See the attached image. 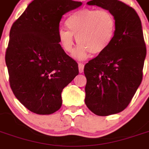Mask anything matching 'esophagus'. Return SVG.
<instances>
[{
  "label": "esophagus",
  "mask_w": 149,
  "mask_h": 149,
  "mask_svg": "<svg viewBox=\"0 0 149 149\" xmlns=\"http://www.w3.org/2000/svg\"><path fill=\"white\" fill-rule=\"evenodd\" d=\"M78 67H79V72H84V65L83 63H79L78 65Z\"/></svg>",
  "instance_id": "esophagus-1"
}]
</instances>
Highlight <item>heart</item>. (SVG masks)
Masks as SVG:
<instances>
[{
    "label": "heart",
    "mask_w": 149,
    "mask_h": 149,
    "mask_svg": "<svg viewBox=\"0 0 149 149\" xmlns=\"http://www.w3.org/2000/svg\"><path fill=\"white\" fill-rule=\"evenodd\" d=\"M68 29H60L58 37L62 49L67 53L74 52L75 37L80 45L75 56L87 58L89 53L98 55L112 43L116 29L114 15L106 9L82 8L75 12L66 21Z\"/></svg>",
    "instance_id": "heart-1"
}]
</instances>
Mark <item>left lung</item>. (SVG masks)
<instances>
[{
	"label": "left lung",
	"mask_w": 149,
	"mask_h": 149,
	"mask_svg": "<svg viewBox=\"0 0 149 149\" xmlns=\"http://www.w3.org/2000/svg\"><path fill=\"white\" fill-rule=\"evenodd\" d=\"M87 4L109 10L116 21L110 45L84 68L85 104L97 116L112 115L127 108L142 81L147 50L141 21L133 8L118 0Z\"/></svg>",
	"instance_id": "1"
}]
</instances>
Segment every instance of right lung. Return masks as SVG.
<instances>
[{
	"label": "right lung",
	"instance_id": "1",
	"mask_svg": "<svg viewBox=\"0 0 149 149\" xmlns=\"http://www.w3.org/2000/svg\"><path fill=\"white\" fill-rule=\"evenodd\" d=\"M72 0H34L9 33L5 63L13 93L31 112L49 115L60 109L61 93L79 73L78 65L60 45L63 15L80 7Z\"/></svg>",
	"mask_w": 149,
	"mask_h": 149
}]
</instances>
